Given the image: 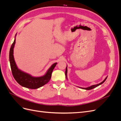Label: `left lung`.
I'll list each match as a JSON object with an SVG mask.
<instances>
[{
	"label": "left lung",
	"mask_w": 121,
	"mask_h": 121,
	"mask_svg": "<svg viewBox=\"0 0 121 121\" xmlns=\"http://www.w3.org/2000/svg\"><path fill=\"white\" fill-rule=\"evenodd\" d=\"M67 73H68V69H67V66L66 67V69H65V78H66V79L68 80V77H67ZM108 78V76L106 77L104 80L103 81L101 82V83H99V84H96V85H92V86H90V87H87V88H82V87H79V88H80L81 89H85V90H91V89H92L93 88H95L97 86H98L99 85H101V84H102V83H104V81L106 80V79H107Z\"/></svg>",
	"instance_id": "8db88e82"
}]
</instances>
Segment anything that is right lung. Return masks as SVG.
<instances>
[{"instance_id": "add662e5", "label": "right lung", "mask_w": 121, "mask_h": 121, "mask_svg": "<svg viewBox=\"0 0 121 121\" xmlns=\"http://www.w3.org/2000/svg\"><path fill=\"white\" fill-rule=\"evenodd\" d=\"M15 35L14 41L9 50V59L11 69L13 77L16 81L22 86L30 89H37L48 83L51 79L52 72L57 63L52 64L48 69L44 75L40 77H34L18 68L13 56V48L16 43Z\"/></svg>"}]
</instances>
